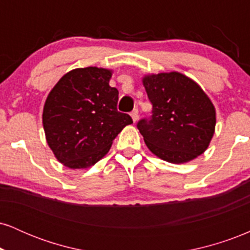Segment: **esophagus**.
Instances as JSON below:
<instances>
[{
  "instance_id": "obj_1",
  "label": "esophagus",
  "mask_w": 250,
  "mask_h": 250,
  "mask_svg": "<svg viewBox=\"0 0 250 250\" xmlns=\"http://www.w3.org/2000/svg\"><path fill=\"white\" fill-rule=\"evenodd\" d=\"M130 116H131V119H133L134 123L136 122L137 120H139V110H137V109H134V110L130 113Z\"/></svg>"
}]
</instances>
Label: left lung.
Wrapping results in <instances>:
<instances>
[{
    "instance_id": "1",
    "label": "left lung",
    "mask_w": 250,
    "mask_h": 250,
    "mask_svg": "<svg viewBox=\"0 0 250 250\" xmlns=\"http://www.w3.org/2000/svg\"><path fill=\"white\" fill-rule=\"evenodd\" d=\"M153 115L137 123L149 150L170 163H186L206 151L213 139L216 111L196 82L177 71L145 75Z\"/></svg>"
}]
</instances>
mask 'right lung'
Listing matches in <instances>:
<instances>
[{
  "label": "right lung",
  "mask_w": 250,
  "mask_h": 250,
  "mask_svg": "<svg viewBox=\"0 0 250 250\" xmlns=\"http://www.w3.org/2000/svg\"><path fill=\"white\" fill-rule=\"evenodd\" d=\"M113 70L76 68L64 74L48 94L42 123L57 161L70 169L95 165L133 120L117 111L119 90L109 85Z\"/></svg>",
  "instance_id": "right-lung-1"
}]
</instances>
